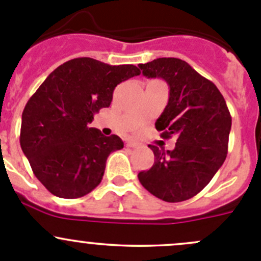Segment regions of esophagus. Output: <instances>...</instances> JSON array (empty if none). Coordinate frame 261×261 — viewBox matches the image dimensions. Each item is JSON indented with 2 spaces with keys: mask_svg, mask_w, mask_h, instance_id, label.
Here are the masks:
<instances>
[{
  "mask_svg": "<svg viewBox=\"0 0 261 261\" xmlns=\"http://www.w3.org/2000/svg\"><path fill=\"white\" fill-rule=\"evenodd\" d=\"M139 144L135 143V141H127V143H126V146L127 147H136Z\"/></svg>",
  "mask_w": 261,
  "mask_h": 261,
  "instance_id": "obj_1",
  "label": "esophagus"
}]
</instances>
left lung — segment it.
<instances>
[{"mask_svg":"<svg viewBox=\"0 0 261 261\" xmlns=\"http://www.w3.org/2000/svg\"><path fill=\"white\" fill-rule=\"evenodd\" d=\"M147 78L169 84V101L155 122L163 139L177 138L173 150L149 145L155 162L139 173L152 196L181 202L198 194L227 156L231 115L217 87L178 58H159L139 64Z\"/></svg>","mask_w":261,"mask_h":261,"instance_id":"left-lung-1","label":"left lung"}]
</instances>
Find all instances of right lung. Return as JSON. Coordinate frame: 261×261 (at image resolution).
<instances>
[{"mask_svg":"<svg viewBox=\"0 0 261 261\" xmlns=\"http://www.w3.org/2000/svg\"><path fill=\"white\" fill-rule=\"evenodd\" d=\"M139 74L133 64L75 58L50 73L30 97L22 112L20 145L50 193L80 198L101 183L107 158L123 143L88 123L111 105L117 84Z\"/></svg>","mask_w":261,"mask_h":261,"instance_id":"right-lung-1","label":"right lung"}]
</instances>
